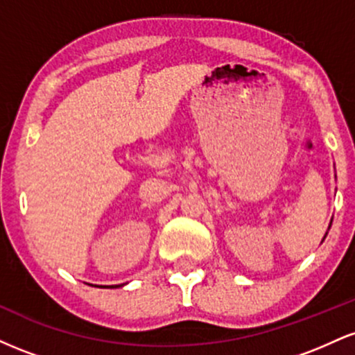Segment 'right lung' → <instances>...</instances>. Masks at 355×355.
Segmentation results:
<instances>
[{"label": "right lung", "mask_w": 355, "mask_h": 355, "mask_svg": "<svg viewBox=\"0 0 355 355\" xmlns=\"http://www.w3.org/2000/svg\"><path fill=\"white\" fill-rule=\"evenodd\" d=\"M112 287H113V285H112Z\"/></svg>", "instance_id": "right-lung-1"}]
</instances>
